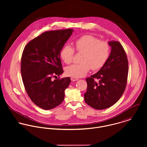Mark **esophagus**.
I'll return each mask as SVG.
<instances>
[{
    "mask_svg": "<svg viewBox=\"0 0 147 147\" xmlns=\"http://www.w3.org/2000/svg\"><path fill=\"white\" fill-rule=\"evenodd\" d=\"M79 79L78 78H74V77H71V81H72V82H75V81H76V80H78Z\"/></svg>",
    "mask_w": 147,
    "mask_h": 147,
    "instance_id": "34e87169",
    "label": "esophagus"
}]
</instances>
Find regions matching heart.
Wrapping results in <instances>:
<instances>
[{
  "label": "heart",
  "instance_id": "b5f03b06",
  "mask_svg": "<svg viewBox=\"0 0 147 147\" xmlns=\"http://www.w3.org/2000/svg\"><path fill=\"white\" fill-rule=\"evenodd\" d=\"M76 51L83 54L80 64H74L67 67L65 73L68 76L80 78L85 76L90 68L93 71L101 68L107 62L110 52L109 43L98 38L85 35L75 42ZM75 54L74 49L70 45H65L61 51V57L67 64L72 63Z\"/></svg>",
  "mask_w": 147,
  "mask_h": 147
}]
</instances>
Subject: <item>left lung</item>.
I'll use <instances>...</instances> for the list:
<instances>
[{
  "mask_svg": "<svg viewBox=\"0 0 147 147\" xmlns=\"http://www.w3.org/2000/svg\"><path fill=\"white\" fill-rule=\"evenodd\" d=\"M109 44L111 50L105 65L97 73L86 79L84 100L97 110L114 105L122 97L127 85L128 62L126 52L118 41H111Z\"/></svg>",
  "mask_w": 147,
  "mask_h": 147,
  "instance_id": "1",
  "label": "left lung"
}]
</instances>
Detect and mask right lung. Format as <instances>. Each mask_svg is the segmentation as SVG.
<instances>
[{
    "mask_svg": "<svg viewBox=\"0 0 147 147\" xmlns=\"http://www.w3.org/2000/svg\"><path fill=\"white\" fill-rule=\"evenodd\" d=\"M73 29L46 31L28 42L21 59V73L25 90L34 104L45 110L60 105L69 77L58 79L63 72L61 51Z\"/></svg>",
    "mask_w": 147,
    "mask_h": 147,
    "instance_id": "add662e5",
    "label": "right lung"
}]
</instances>
